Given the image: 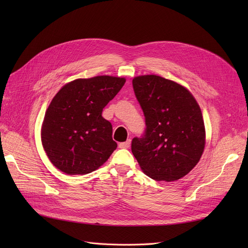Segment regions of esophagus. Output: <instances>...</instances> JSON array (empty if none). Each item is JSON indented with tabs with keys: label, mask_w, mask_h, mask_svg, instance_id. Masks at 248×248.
Returning a JSON list of instances; mask_svg holds the SVG:
<instances>
[{
	"label": "esophagus",
	"mask_w": 248,
	"mask_h": 248,
	"mask_svg": "<svg viewBox=\"0 0 248 248\" xmlns=\"http://www.w3.org/2000/svg\"><path fill=\"white\" fill-rule=\"evenodd\" d=\"M129 146H131V140H127L126 141L120 142V144H119V147L121 149H127V148H129Z\"/></svg>",
	"instance_id": "34e87169"
}]
</instances>
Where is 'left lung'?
Masks as SVG:
<instances>
[{"instance_id": "obj_1", "label": "left lung", "mask_w": 248, "mask_h": 248, "mask_svg": "<svg viewBox=\"0 0 248 248\" xmlns=\"http://www.w3.org/2000/svg\"><path fill=\"white\" fill-rule=\"evenodd\" d=\"M133 87L146 120L144 136L132 141L140 169L155 181L183 178L205 148L199 104L186 87L158 75L137 76Z\"/></svg>"}]
</instances>
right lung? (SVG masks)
<instances>
[{
	"label": "right lung",
	"mask_w": 248,
	"mask_h": 248,
	"mask_svg": "<svg viewBox=\"0 0 248 248\" xmlns=\"http://www.w3.org/2000/svg\"><path fill=\"white\" fill-rule=\"evenodd\" d=\"M124 82V77L108 75L79 78L65 84L52 99L41 140L50 162L60 171L88 174L110 157L117 144L111 124L101 113Z\"/></svg>",
	"instance_id": "right-lung-1"
}]
</instances>
